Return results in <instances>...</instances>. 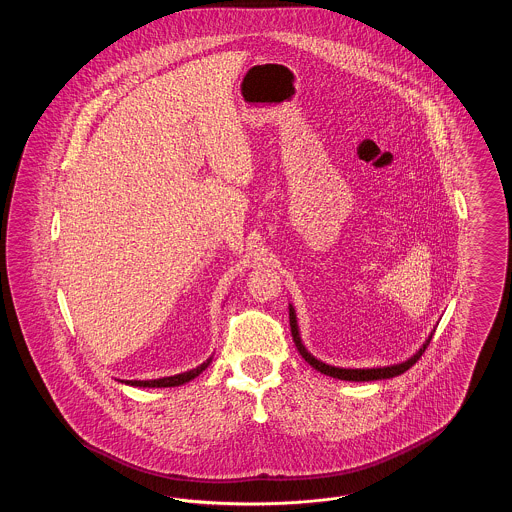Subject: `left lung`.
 <instances>
[{
  "label": "left lung",
  "mask_w": 512,
  "mask_h": 512,
  "mask_svg": "<svg viewBox=\"0 0 512 512\" xmlns=\"http://www.w3.org/2000/svg\"><path fill=\"white\" fill-rule=\"evenodd\" d=\"M290 326H292L293 341H295V347L297 351L301 353V357L313 366L318 372L326 374V376H332V378H338V380H349V382H370V380H384V378H393V376H399L403 374L405 370H409L411 366L422 357V353L426 351V347L430 345L432 336L426 340V343L414 353L411 359H407L405 363H399V365L391 366H380V368H338V366L326 365L322 361L315 359L307 349L305 345L301 343L299 338V330H297V320H295V313H293V307L290 305Z\"/></svg>",
  "instance_id": "1"
}]
</instances>
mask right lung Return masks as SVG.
<instances>
[{
  "instance_id": "add662e5",
  "label": "right lung",
  "mask_w": 512,
  "mask_h": 512,
  "mask_svg": "<svg viewBox=\"0 0 512 512\" xmlns=\"http://www.w3.org/2000/svg\"><path fill=\"white\" fill-rule=\"evenodd\" d=\"M211 361H213V357L207 359L203 365L197 366L194 370H188V372H182V374H176V376L157 378V380H126L124 384L136 386V388H172V386H182V384L194 380L195 376H199L209 366Z\"/></svg>"
}]
</instances>
